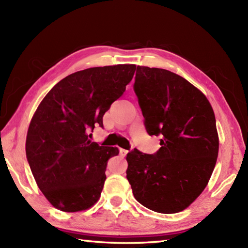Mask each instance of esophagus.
Segmentation results:
<instances>
[{"label":"esophagus","instance_id":"esophagus-1","mask_svg":"<svg viewBox=\"0 0 248 248\" xmlns=\"http://www.w3.org/2000/svg\"><path fill=\"white\" fill-rule=\"evenodd\" d=\"M128 152H129V151H128V150H125V149H120V155H123V156H124L125 155H127Z\"/></svg>","mask_w":248,"mask_h":248}]
</instances>
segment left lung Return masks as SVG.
<instances>
[{"mask_svg": "<svg viewBox=\"0 0 248 248\" xmlns=\"http://www.w3.org/2000/svg\"><path fill=\"white\" fill-rule=\"evenodd\" d=\"M134 91L150 135H161L155 155H127V179L135 199L159 213H178L193 203L211 178L218 133L207 97L165 69L138 66Z\"/></svg>", "mask_w": 248, "mask_h": 248, "instance_id": "left-lung-1", "label": "left lung"}]
</instances>
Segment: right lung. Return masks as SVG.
Returning <instances> with one entry per match:
<instances>
[{"mask_svg":"<svg viewBox=\"0 0 248 248\" xmlns=\"http://www.w3.org/2000/svg\"><path fill=\"white\" fill-rule=\"evenodd\" d=\"M133 64L93 67L72 73L46 94L31 120L25 151L37 186L54 208L80 212L96 203L117 147L89 140L94 124L132 80Z\"/></svg>","mask_w":248,"mask_h":248,"instance_id":"1","label":"right lung"}]
</instances>
